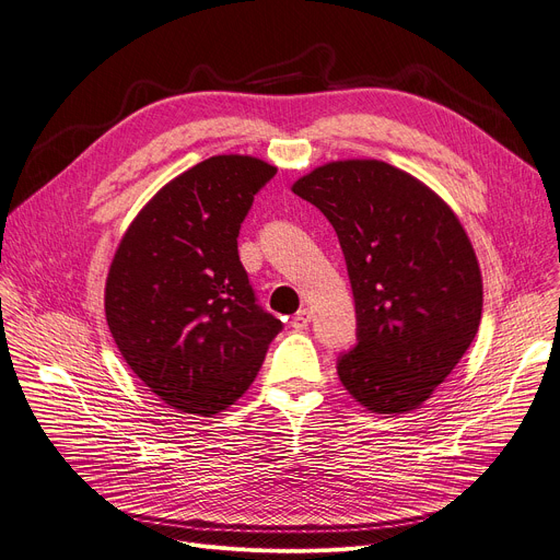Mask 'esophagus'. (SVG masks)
<instances>
[{
	"label": "esophagus",
	"instance_id": "1",
	"mask_svg": "<svg viewBox=\"0 0 560 560\" xmlns=\"http://www.w3.org/2000/svg\"><path fill=\"white\" fill-rule=\"evenodd\" d=\"M310 320H312V314H310V310H301L299 314H295V316H293L291 325L295 327V330H307V325H310Z\"/></svg>",
	"mask_w": 560,
	"mask_h": 560
}]
</instances>
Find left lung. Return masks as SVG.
<instances>
[{
  "label": "left lung",
  "instance_id": "obj_1",
  "mask_svg": "<svg viewBox=\"0 0 560 560\" xmlns=\"http://www.w3.org/2000/svg\"><path fill=\"white\" fill-rule=\"evenodd\" d=\"M337 230L357 312V346L337 373L364 409L409 413L477 337L483 284L464 223L405 170L332 160L291 185Z\"/></svg>",
  "mask_w": 560,
  "mask_h": 560
}]
</instances>
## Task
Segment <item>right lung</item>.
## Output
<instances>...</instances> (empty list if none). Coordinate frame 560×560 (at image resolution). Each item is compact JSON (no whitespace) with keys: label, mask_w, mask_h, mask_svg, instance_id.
<instances>
[{"label":"right lung","mask_w":560,"mask_h":560,"mask_svg":"<svg viewBox=\"0 0 560 560\" xmlns=\"http://www.w3.org/2000/svg\"><path fill=\"white\" fill-rule=\"evenodd\" d=\"M273 164L212 155L160 187L130 221L110 261L104 307L110 335L155 396L212 418L235 405L282 320L259 310L237 235Z\"/></svg>","instance_id":"add662e5"}]
</instances>
